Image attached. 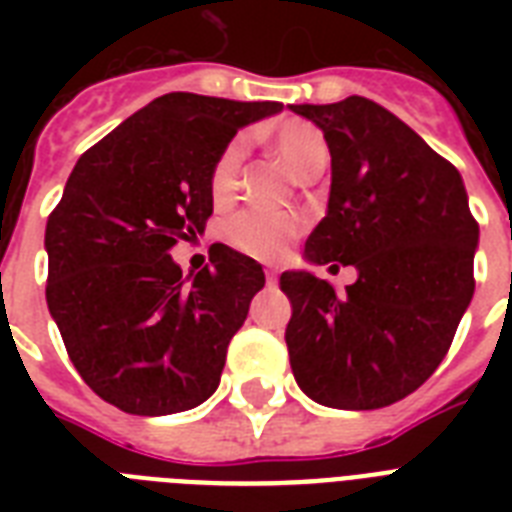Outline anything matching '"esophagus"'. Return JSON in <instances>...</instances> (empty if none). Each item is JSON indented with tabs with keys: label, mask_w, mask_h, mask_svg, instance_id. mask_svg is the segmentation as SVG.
Segmentation results:
<instances>
[{
	"label": "esophagus",
	"mask_w": 512,
	"mask_h": 512,
	"mask_svg": "<svg viewBox=\"0 0 512 512\" xmlns=\"http://www.w3.org/2000/svg\"><path fill=\"white\" fill-rule=\"evenodd\" d=\"M265 279H268V284H276V281H279V273L273 271V268H268V271H265Z\"/></svg>",
	"instance_id": "esophagus-1"
}]
</instances>
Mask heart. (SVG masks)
<instances>
[{
  "label": "heart",
  "instance_id": "heart-1",
  "mask_svg": "<svg viewBox=\"0 0 512 512\" xmlns=\"http://www.w3.org/2000/svg\"><path fill=\"white\" fill-rule=\"evenodd\" d=\"M265 140L273 154L303 180L327 170L329 146L316 124L305 119H284L265 135ZM241 162H244V138H233L217 154L209 172L212 199L228 201L236 193ZM300 231H303V220L297 215H276L265 209H241L223 223L225 244L257 260H279L289 244L300 236Z\"/></svg>",
  "mask_w": 512,
  "mask_h": 512
}]
</instances>
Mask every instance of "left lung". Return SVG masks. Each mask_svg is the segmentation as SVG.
I'll use <instances>...</instances> for the list:
<instances>
[{"instance_id":"1","label":"left lung","mask_w":512,"mask_h":512,"mask_svg":"<svg viewBox=\"0 0 512 512\" xmlns=\"http://www.w3.org/2000/svg\"><path fill=\"white\" fill-rule=\"evenodd\" d=\"M327 138V217L305 241L311 265H353L337 295L311 271L281 273L284 340L297 385L332 409H380L444 361L473 300L478 223L460 172L374 100L292 106Z\"/></svg>"}]
</instances>
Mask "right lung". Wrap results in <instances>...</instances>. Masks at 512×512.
<instances>
[{"mask_svg": "<svg viewBox=\"0 0 512 512\" xmlns=\"http://www.w3.org/2000/svg\"><path fill=\"white\" fill-rule=\"evenodd\" d=\"M281 108L170 92L79 156L44 231L47 308L76 372L116 409L185 412L220 385L265 273L220 244L212 268L183 276L170 249L204 231L225 143Z\"/></svg>", "mask_w": 512, "mask_h": 512, "instance_id": "add662e5", "label": "right lung"}]
</instances>
